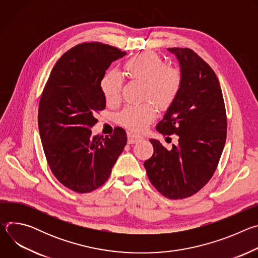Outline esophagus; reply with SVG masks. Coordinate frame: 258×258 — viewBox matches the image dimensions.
<instances>
[{
    "mask_svg": "<svg viewBox=\"0 0 258 258\" xmlns=\"http://www.w3.org/2000/svg\"><path fill=\"white\" fill-rule=\"evenodd\" d=\"M141 140H142V137H140L138 135H135L132 133L127 134V143L128 144H135L137 142H140Z\"/></svg>",
    "mask_w": 258,
    "mask_h": 258,
    "instance_id": "esophagus-1",
    "label": "esophagus"
}]
</instances>
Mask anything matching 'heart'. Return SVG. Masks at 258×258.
<instances>
[{
    "instance_id": "b5f03b06",
    "label": "heart",
    "mask_w": 258,
    "mask_h": 258,
    "mask_svg": "<svg viewBox=\"0 0 258 258\" xmlns=\"http://www.w3.org/2000/svg\"><path fill=\"white\" fill-rule=\"evenodd\" d=\"M128 78L145 83L144 99L151 100L158 108H167L176 98L181 76L176 68L167 67L164 60L153 52L138 54L123 64ZM122 81L114 70L106 72L101 81V90L108 103H114L120 95ZM155 116L151 103L127 106L118 114L117 120L125 127L141 132Z\"/></svg>"
}]
</instances>
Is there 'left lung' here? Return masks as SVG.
Returning <instances> with one entry per match:
<instances>
[{"label": "left lung", "mask_w": 258, "mask_h": 258, "mask_svg": "<svg viewBox=\"0 0 258 258\" xmlns=\"http://www.w3.org/2000/svg\"><path fill=\"white\" fill-rule=\"evenodd\" d=\"M178 62L181 85L156 130L178 136L167 150L150 139L154 153L144 162L152 185L169 199H183L212 177L227 139L226 108L218 80L210 66L190 49H167Z\"/></svg>", "instance_id": "left-lung-1"}]
</instances>
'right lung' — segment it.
<instances>
[{
  "label": "right lung",
  "mask_w": 258,
  "mask_h": 258,
  "mask_svg": "<svg viewBox=\"0 0 258 258\" xmlns=\"http://www.w3.org/2000/svg\"><path fill=\"white\" fill-rule=\"evenodd\" d=\"M126 53L101 43H85L64 53L53 67L39 105V131L48 164L66 188L88 193L108 179L127 142L116 127L94 136V114L106 106L101 81Z\"/></svg>",
  "instance_id": "obj_1"
}]
</instances>
